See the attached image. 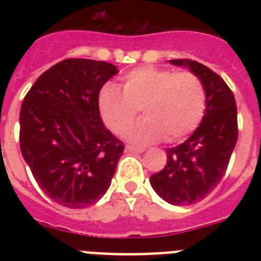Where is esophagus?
Masks as SVG:
<instances>
[{
	"mask_svg": "<svg viewBox=\"0 0 261 261\" xmlns=\"http://www.w3.org/2000/svg\"><path fill=\"white\" fill-rule=\"evenodd\" d=\"M145 149L142 147H135V146H126V151H130V153H142Z\"/></svg>",
	"mask_w": 261,
	"mask_h": 261,
	"instance_id": "obj_1",
	"label": "esophagus"
}]
</instances>
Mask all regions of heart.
I'll return each mask as SVG.
<instances>
[{"mask_svg":"<svg viewBox=\"0 0 261 261\" xmlns=\"http://www.w3.org/2000/svg\"><path fill=\"white\" fill-rule=\"evenodd\" d=\"M206 102V89L198 75L153 66L126 74L123 92L114 84H106L97 98L102 122L118 135L126 134L142 110L145 118L128 133L135 143L184 138L202 122Z\"/></svg>","mask_w":261,"mask_h":261,"instance_id":"heart-1","label":"heart"}]
</instances>
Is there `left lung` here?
I'll return each instance as SVG.
<instances>
[{
	"label": "left lung",
	"mask_w": 261,
	"mask_h": 261,
	"mask_svg": "<svg viewBox=\"0 0 261 261\" xmlns=\"http://www.w3.org/2000/svg\"><path fill=\"white\" fill-rule=\"evenodd\" d=\"M169 62L188 67L202 80L206 111L186 142L167 149V165L151 174L150 184L165 202L188 206L206 198L225 176L239 137L237 107L230 88L211 69L191 59Z\"/></svg>",
	"instance_id": "8db88e82"
}]
</instances>
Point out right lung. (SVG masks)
<instances>
[{"label": "right lung", "mask_w": 261, "mask_h": 261, "mask_svg": "<svg viewBox=\"0 0 261 261\" xmlns=\"http://www.w3.org/2000/svg\"><path fill=\"white\" fill-rule=\"evenodd\" d=\"M112 63L70 58L43 73L20 111V149L44 194L84 208L110 188L124 145L98 111V92L115 74Z\"/></svg>", "instance_id": "right-lung-1"}]
</instances>
